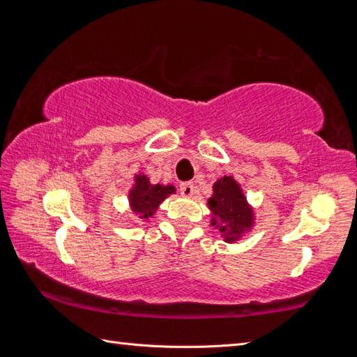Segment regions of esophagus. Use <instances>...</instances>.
<instances>
[{
  "label": "esophagus",
  "mask_w": 357,
  "mask_h": 357,
  "mask_svg": "<svg viewBox=\"0 0 357 357\" xmlns=\"http://www.w3.org/2000/svg\"><path fill=\"white\" fill-rule=\"evenodd\" d=\"M179 190H181V193H183L184 197H190L192 193H193V183H189V181H187V183H181L179 184Z\"/></svg>",
  "instance_id": "1"
}]
</instances>
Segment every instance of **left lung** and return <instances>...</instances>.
Wrapping results in <instances>:
<instances>
[{
	"mask_svg": "<svg viewBox=\"0 0 357 357\" xmlns=\"http://www.w3.org/2000/svg\"><path fill=\"white\" fill-rule=\"evenodd\" d=\"M213 189L214 195L208 200L213 211V227L222 233L225 243H234L253 227V211L233 176L215 181Z\"/></svg>",
	"mask_w": 357,
	"mask_h": 357,
	"instance_id": "1",
	"label": "left lung"
}]
</instances>
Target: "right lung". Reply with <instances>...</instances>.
<instances>
[{
    "mask_svg": "<svg viewBox=\"0 0 357 357\" xmlns=\"http://www.w3.org/2000/svg\"><path fill=\"white\" fill-rule=\"evenodd\" d=\"M172 193H174L173 185L151 184L146 174H135V184L129 192L130 209L140 219H148Z\"/></svg>",
    "mask_w": 357,
    "mask_h": 357,
    "instance_id": "1",
    "label": "right lung"
}]
</instances>
